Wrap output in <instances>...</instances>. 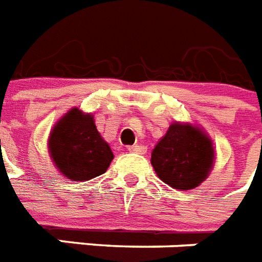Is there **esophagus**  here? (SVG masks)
<instances>
[{"label":"esophagus","mask_w":262,"mask_h":262,"mask_svg":"<svg viewBox=\"0 0 262 262\" xmlns=\"http://www.w3.org/2000/svg\"><path fill=\"white\" fill-rule=\"evenodd\" d=\"M129 152H135V154H144L147 151V147L141 146V144H135V146H129L128 147Z\"/></svg>","instance_id":"esophagus-1"}]
</instances>
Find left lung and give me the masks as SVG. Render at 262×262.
<instances>
[{"instance_id": "1", "label": "left lung", "mask_w": 262, "mask_h": 262, "mask_svg": "<svg viewBox=\"0 0 262 262\" xmlns=\"http://www.w3.org/2000/svg\"><path fill=\"white\" fill-rule=\"evenodd\" d=\"M211 138L189 123L174 121L151 152V165L162 181L174 189L199 187L214 166Z\"/></svg>"}]
</instances>
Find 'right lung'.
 <instances>
[{"mask_svg":"<svg viewBox=\"0 0 262 262\" xmlns=\"http://www.w3.org/2000/svg\"><path fill=\"white\" fill-rule=\"evenodd\" d=\"M48 151L58 170L69 180L86 181L105 173L114 152L96 128L93 115L72 108L54 125Z\"/></svg>","mask_w":262,"mask_h":262,"instance_id":"obj_1","label":"right lung"}]
</instances>
